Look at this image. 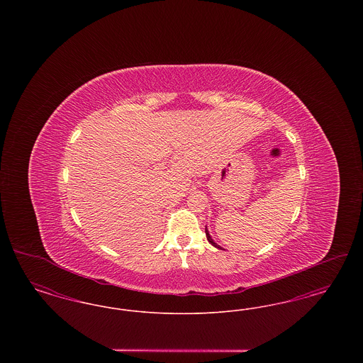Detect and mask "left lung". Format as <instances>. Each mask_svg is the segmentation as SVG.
<instances>
[{
  "label": "left lung",
  "instance_id": "left-lung-1",
  "mask_svg": "<svg viewBox=\"0 0 363 363\" xmlns=\"http://www.w3.org/2000/svg\"><path fill=\"white\" fill-rule=\"evenodd\" d=\"M206 235H207L208 242H209V243H211V245H212V246H215V247H216V249H220V250H225V249H223V247H222V246H219V245H218V243H216V242H215V241H213V240H212V237H211V235H209V231H208V230H207V225H206Z\"/></svg>",
  "mask_w": 363,
  "mask_h": 363
}]
</instances>
